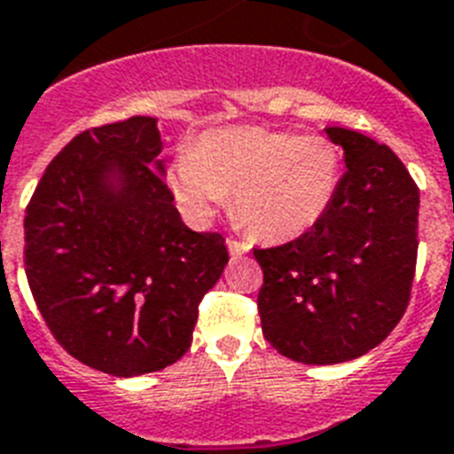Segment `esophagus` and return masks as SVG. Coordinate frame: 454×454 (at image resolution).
Instances as JSON below:
<instances>
[{
    "mask_svg": "<svg viewBox=\"0 0 454 454\" xmlns=\"http://www.w3.org/2000/svg\"><path fill=\"white\" fill-rule=\"evenodd\" d=\"M227 248H230L231 254H243L250 250V243L239 241V239H227Z\"/></svg>",
    "mask_w": 454,
    "mask_h": 454,
    "instance_id": "34e87169",
    "label": "esophagus"
}]
</instances>
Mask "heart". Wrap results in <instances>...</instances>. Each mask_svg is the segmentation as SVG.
<instances>
[{
  "instance_id": "obj_1",
  "label": "heart",
  "mask_w": 454,
  "mask_h": 454,
  "mask_svg": "<svg viewBox=\"0 0 454 454\" xmlns=\"http://www.w3.org/2000/svg\"><path fill=\"white\" fill-rule=\"evenodd\" d=\"M340 174L343 155L329 137L224 127L176 157L167 183L194 223L211 218L234 194L231 206L243 227L264 241H290L329 211Z\"/></svg>"
}]
</instances>
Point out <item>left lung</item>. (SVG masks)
<instances>
[{"instance_id": "obj_1", "label": "left lung", "mask_w": 454, "mask_h": 454, "mask_svg": "<svg viewBox=\"0 0 454 454\" xmlns=\"http://www.w3.org/2000/svg\"><path fill=\"white\" fill-rule=\"evenodd\" d=\"M348 171L317 224L276 248H254L264 339L303 364L362 357L406 313L418 260L420 190L387 145L327 127Z\"/></svg>"}]
</instances>
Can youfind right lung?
<instances>
[{"label":"right lung","mask_w":454,"mask_h":454,"mask_svg":"<svg viewBox=\"0 0 454 454\" xmlns=\"http://www.w3.org/2000/svg\"><path fill=\"white\" fill-rule=\"evenodd\" d=\"M160 153L157 118L92 127L48 164L25 211V273L48 329L120 378L187 353L230 260L223 234L181 220Z\"/></svg>","instance_id":"1"}]
</instances>
